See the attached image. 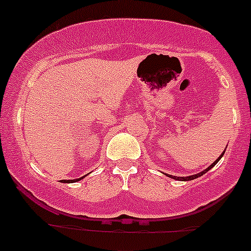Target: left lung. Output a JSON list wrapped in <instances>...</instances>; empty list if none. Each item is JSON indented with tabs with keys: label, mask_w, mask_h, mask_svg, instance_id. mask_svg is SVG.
I'll list each match as a JSON object with an SVG mask.
<instances>
[{
	"label": "left lung",
	"mask_w": 251,
	"mask_h": 251,
	"mask_svg": "<svg viewBox=\"0 0 251 251\" xmlns=\"http://www.w3.org/2000/svg\"><path fill=\"white\" fill-rule=\"evenodd\" d=\"M223 153H225V152H223ZM223 153H222V154H221V155H220V158H218V159H217V160H215V162H213V163H212V164H211V165H210V167H208V168H207V169H205V170H203V172L199 173V174H195V175H190V176H181V177H179V176H173V175H169V174H168V176L173 177V179H175V180H184V181H187V180H193V179H196V177L201 176V175H203V174H205V173H207V172H208V170H210V169H211V168H212V167H213V165H216V164H217V163H218V160H220V159H221V158H222Z\"/></svg>",
	"instance_id": "1"
}]
</instances>
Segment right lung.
Instances as JSON below:
<instances>
[{"instance_id": "add662e5", "label": "right lung", "mask_w": 251, "mask_h": 251, "mask_svg": "<svg viewBox=\"0 0 251 251\" xmlns=\"http://www.w3.org/2000/svg\"><path fill=\"white\" fill-rule=\"evenodd\" d=\"M84 176H82V177H79V179H76V180H61V181L62 182H76V181H78V180H81V179H83Z\"/></svg>"}]
</instances>
